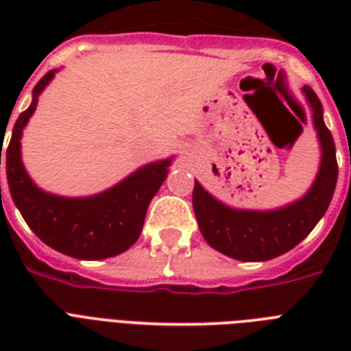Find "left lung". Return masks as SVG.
I'll list each match as a JSON object with an SVG mask.
<instances>
[{"label":"left lung","mask_w":351,"mask_h":351,"mask_svg":"<svg viewBox=\"0 0 351 351\" xmlns=\"http://www.w3.org/2000/svg\"><path fill=\"white\" fill-rule=\"evenodd\" d=\"M300 90L321 145L315 180L302 197L275 209H240L213 197L195 180L193 209L198 228L206 242L222 255L244 262H264L284 255L311 233L332 202L339 175L335 143L322 118L319 96L310 85H302Z\"/></svg>","instance_id":"8db88e82"}]
</instances>
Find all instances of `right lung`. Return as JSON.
<instances>
[{
    "label": "right lung",
    "instance_id": "add662e5",
    "mask_svg": "<svg viewBox=\"0 0 351 351\" xmlns=\"http://www.w3.org/2000/svg\"><path fill=\"white\" fill-rule=\"evenodd\" d=\"M60 69H52L32 89V101L14 123L7 147L8 191L29 228L52 250L80 261H101L127 251L142 233L149 202L158 193L175 156L156 160L106 191L89 197H62L36 186L21 160L23 129L38 98ZM0 149V165H1ZM1 189V187H0Z\"/></svg>",
    "mask_w": 351,
    "mask_h": 351
}]
</instances>
